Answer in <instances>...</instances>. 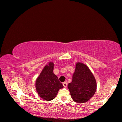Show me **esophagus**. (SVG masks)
I'll return each mask as SVG.
<instances>
[{"label": "esophagus", "mask_w": 122, "mask_h": 122, "mask_svg": "<svg viewBox=\"0 0 122 122\" xmlns=\"http://www.w3.org/2000/svg\"><path fill=\"white\" fill-rule=\"evenodd\" d=\"M62 84H63L64 86V87H66L67 86V83L66 82H63V83H62Z\"/></svg>", "instance_id": "34e87169"}]
</instances>
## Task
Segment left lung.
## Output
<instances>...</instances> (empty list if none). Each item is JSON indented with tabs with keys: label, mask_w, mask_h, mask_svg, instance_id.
I'll list each match as a JSON object with an SVG mask.
<instances>
[{
	"label": "left lung",
	"mask_w": 122,
	"mask_h": 122,
	"mask_svg": "<svg viewBox=\"0 0 122 122\" xmlns=\"http://www.w3.org/2000/svg\"><path fill=\"white\" fill-rule=\"evenodd\" d=\"M71 97L74 101L82 103L87 102L96 91V81L86 65L77 63L72 82L68 86Z\"/></svg>",
	"instance_id": "1"
}]
</instances>
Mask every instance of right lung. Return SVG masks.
Masks as SVG:
<instances>
[{"label": "right lung", "mask_w": 122, "mask_h": 122, "mask_svg": "<svg viewBox=\"0 0 122 122\" xmlns=\"http://www.w3.org/2000/svg\"><path fill=\"white\" fill-rule=\"evenodd\" d=\"M53 64L49 62L46 66L36 82V90L40 96L44 100L50 101L53 99L58 92L63 87L58 77L53 73Z\"/></svg>", "instance_id": "obj_1"}]
</instances>
